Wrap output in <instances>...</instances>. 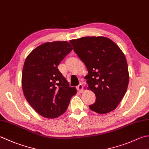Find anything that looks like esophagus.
I'll return each instance as SVG.
<instances>
[{"mask_svg": "<svg viewBox=\"0 0 149 149\" xmlns=\"http://www.w3.org/2000/svg\"><path fill=\"white\" fill-rule=\"evenodd\" d=\"M77 90L79 91V92H82L83 91V86L81 84H79L77 86Z\"/></svg>", "mask_w": 149, "mask_h": 149, "instance_id": "1", "label": "esophagus"}]
</instances>
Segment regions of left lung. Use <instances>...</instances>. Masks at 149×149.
Returning <instances> with one entry per match:
<instances>
[{
    "mask_svg": "<svg viewBox=\"0 0 149 149\" xmlns=\"http://www.w3.org/2000/svg\"><path fill=\"white\" fill-rule=\"evenodd\" d=\"M70 43L86 65L88 89L96 100L90 109L99 114L115 109L124 96L129 84L127 63L124 54L111 40L103 36L83 37Z\"/></svg>",
    "mask_w": 149,
    "mask_h": 149,
    "instance_id": "left-lung-1",
    "label": "left lung"
}]
</instances>
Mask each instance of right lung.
<instances>
[{
    "instance_id": "right-lung-1",
    "label": "right lung",
    "mask_w": 149,
    "mask_h": 149,
    "mask_svg": "<svg viewBox=\"0 0 149 149\" xmlns=\"http://www.w3.org/2000/svg\"><path fill=\"white\" fill-rule=\"evenodd\" d=\"M72 49L67 42L45 43L33 50L25 61L22 79L24 96L43 117L54 118L61 115L77 93L58 68Z\"/></svg>"
}]
</instances>
